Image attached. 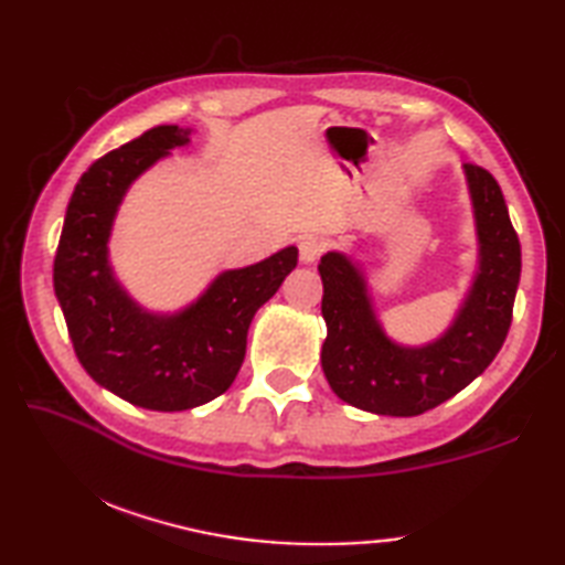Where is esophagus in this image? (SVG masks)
Returning <instances> with one entry per match:
<instances>
[{
  "instance_id": "obj_1",
  "label": "esophagus",
  "mask_w": 565,
  "mask_h": 565,
  "mask_svg": "<svg viewBox=\"0 0 565 565\" xmlns=\"http://www.w3.org/2000/svg\"><path fill=\"white\" fill-rule=\"evenodd\" d=\"M322 249H326V243H322L320 237L306 235L301 237V243H298V257H301L303 264H313L322 255Z\"/></svg>"
}]
</instances>
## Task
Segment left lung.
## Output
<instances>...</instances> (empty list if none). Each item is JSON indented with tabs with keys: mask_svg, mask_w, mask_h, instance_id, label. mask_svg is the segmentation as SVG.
Segmentation results:
<instances>
[{
	"mask_svg": "<svg viewBox=\"0 0 565 565\" xmlns=\"http://www.w3.org/2000/svg\"><path fill=\"white\" fill-rule=\"evenodd\" d=\"M476 227V269L454 318L435 340L398 342L379 318L369 274L354 245L330 249L318 271L328 338L320 362L330 388L359 411L413 417L466 388L500 352L512 322L522 252L495 177L463 164Z\"/></svg>",
	"mask_w": 565,
	"mask_h": 565,
	"instance_id": "8db88e82",
	"label": "left lung"
}]
</instances>
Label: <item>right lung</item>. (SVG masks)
<instances>
[{"instance_id":"add662e5","label":"right lung","mask_w":565,"mask_h":565,"mask_svg":"<svg viewBox=\"0 0 565 565\" xmlns=\"http://www.w3.org/2000/svg\"><path fill=\"white\" fill-rule=\"evenodd\" d=\"M194 134L154 126L94 162L70 196L53 267L84 371L118 398L160 413L191 411L231 388L252 318L298 264L289 245L247 267L223 269L177 310H150L128 294L109 249L116 215L128 189Z\"/></svg>"}]
</instances>
